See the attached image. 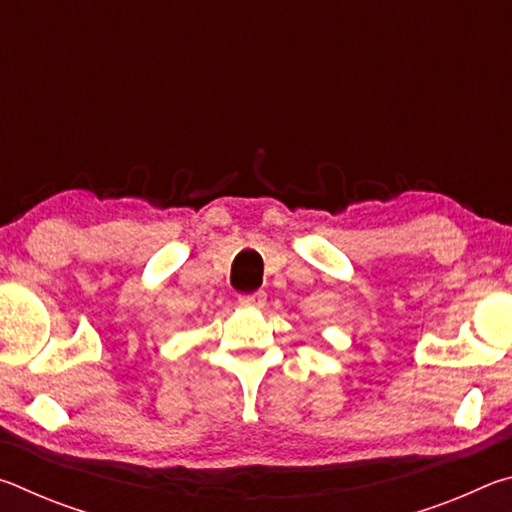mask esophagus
<instances>
[{
    "label": "esophagus",
    "instance_id": "obj_1",
    "mask_svg": "<svg viewBox=\"0 0 512 512\" xmlns=\"http://www.w3.org/2000/svg\"><path fill=\"white\" fill-rule=\"evenodd\" d=\"M264 302H266V293L264 291L244 293V296H239V305L246 307V309H259V307H264Z\"/></svg>",
    "mask_w": 512,
    "mask_h": 512
}]
</instances>
